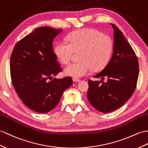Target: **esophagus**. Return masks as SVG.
I'll return each mask as SVG.
<instances>
[{
    "mask_svg": "<svg viewBox=\"0 0 148 148\" xmlns=\"http://www.w3.org/2000/svg\"><path fill=\"white\" fill-rule=\"evenodd\" d=\"M73 81L74 82H79L81 80L79 79H77V78H75V77H74L73 79Z\"/></svg>",
    "mask_w": 148,
    "mask_h": 148,
    "instance_id": "34e87169",
    "label": "esophagus"
}]
</instances>
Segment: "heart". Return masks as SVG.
<instances>
[{"label":"heart","instance_id":"b5f03b06","mask_svg":"<svg viewBox=\"0 0 148 148\" xmlns=\"http://www.w3.org/2000/svg\"><path fill=\"white\" fill-rule=\"evenodd\" d=\"M69 43L59 41L54 48V53L62 64H67L74 53L80 52L78 63L65 67L64 73L68 76L80 77L103 69L110 60L113 42L108 36L92 28L76 31L68 36Z\"/></svg>","mask_w":148,"mask_h":148}]
</instances>
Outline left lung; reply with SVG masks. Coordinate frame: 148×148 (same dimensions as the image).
<instances>
[{
    "label": "left lung",
    "instance_id": "obj_1",
    "mask_svg": "<svg viewBox=\"0 0 148 148\" xmlns=\"http://www.w3.org/2000/svg\"><path fill=\"white\" fill-rule=\"evenodd\" d=\"M113 30V50L110 60L95 78L105 82L89 80L87 98L91 105L102 113L122 106L135 91L139 75V62L134 51L123 33L111 23Z\"/></svg>",
    "mask_w": 148,
    "mask_h": 148
}]
</instances>
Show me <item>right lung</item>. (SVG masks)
Listing matches in <instances>:
<instances>
[{"instance_id": "right-lung-1", "label": "right lung", "mask_w": 148, "mask_h": 148, "mask_svg": "<svg viewBox=\"0 0 148 148\" xmlns=\"http://www.w3.org/2000/svg\"><path fill=\"white\" fill-rule=\"evenodd\" d=\"M62 29L43 26L23 38L14 48L10 60L12 85L23 103L38 113H47L58 104L73 84L71 77L54 78L62 71L53 42Z\"/></svg>"}]
</instances>
